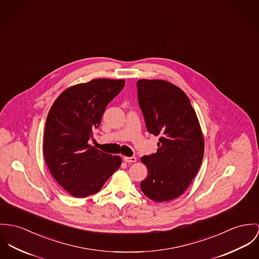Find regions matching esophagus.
<instances>
[{
    "instance_id": "obj_1",
    "label": "esophagus",
    "mask_w": 259,
    "mask_h": 259,
    "mask_svg": "<svg viewBox=\"0 0 259 259\" xmlns=\"http://www.w3.org/2000/svg\"><path fill=\"white\" fill-rule=\"evenodd\" d=\"M123 161H124V162H127V163H134V162L137 161V157H136V156H132V157L124 156V157H123Z\"/></svg>"
}]
</instances>
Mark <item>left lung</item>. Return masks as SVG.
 Returning a JSON list of instances; mask_svg holds the SVG:
<instances>
[{"mask_svg":"<svg viewBox=\"0 0 259 259\" xmlns=\"http://www.w3.org/2000/svg\"><path fill=\"white\" fill-rule=\"evenodd\" d=\"M137 85L146 128L159 137L157 151L141 157L148 170L141 191L154 202H168L181 196L196 176L204 156L203 133L179 87L158 79H141Z\"/></svg>","mask_w":259,"mask_h":259,"instance_id":"obj_1","label":"left lung"}]
</instances>
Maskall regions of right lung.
Segmentation results:
<instances>
[{
  "mask_svg": "<svg viewBox=\"0 0 259 259\" xmlns=\"http://www.w3.org/2000/svg\"><path fill=\"white\" fill-rule=\"evenodd\" d=\"M125 81L93 79L73 85L54 101L47 115L44 155L57 183L76 198L99 192L121 164L118 155L100 151L89 141L107 105Z\"/></svg>",
  "mask_w": 259,
  "mask_h": 259,
  "instance_id": "obj_1",
  "label": "right lung"
}]
</instances>
